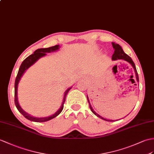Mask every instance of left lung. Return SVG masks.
<instances>
[{
    "label": "left lung",
    "mask_w": 154,
    "mask_h": 154,
    "mask_svg": "<svg viewBox=\"0 0 154 154\" xmlns=\"http://www.w3.org/2000/svg\"><path fill=\"white\" fill-rule=\"evenodd\" d=\"M112 46H113V48H114V52L113 54L112 55V59L113 60H124L127 61V62H128V63H129L130 64H131V66H133V67L134 69V71H135V75H136V78H137V81H139V79H138V73H137V69H136V66L134 65V63L133 62V60L131 59V57L129 56H128L127 54H125L124 52V51H123L122 48L121 47V46L119 45L118 44H116L114 43V42H112ZM87 100H88V102L89 103V106H90V108L92 111V112L93 113L94 115H96L97 117H100V119H103V120H105V121H114V120H109V119H104V118H103L102 117H101L100 116H99L98 113H96L93 110V109H92V108L91 107V105L90 104V102H89L88 100V98L87 96Z\"/></svg>",
    "instance_id": "obj_1"
}]
</instances>
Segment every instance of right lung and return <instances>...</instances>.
<instances>
[{"label": "right lung", "mask_w": 154, "mask_h": 154, "mask_svg": "<svg viewBox=\"0 0 154 154\" xmlns=\"http://www.w3.org/2000/svg\"><path fill=\"white\" fill-rule=\"evenodd\" d=\"M59 48V45H56L54 46H51V47L49 48H39L36 50L34 52V53L33 54H31L30 56H29L27 58L23 60V62H22V63L21 64V66L20 67V69L18 71V73H17V75L16 78V81H15V85H14V88H15V91H14V102H15V105L16 106V108L17 109V110L22 114V115L26 118V119L30 120L31 121H34V122H45V121H47L51 120L53 118L56 117V116H58L59 114L62 112V111L63 108V104L65 103L66 101V96L68 93V92L70 91V89L71 88H69L67 89V90L66 91L65 94H64V97H63V102L62 106L61 108L57 111V112L53 114L52 116H50V117H32L30 115H29L26 112H25L21 108V107L19 105L18 101H17V85L19 83V81L20 80V79L22 76V75L23 74V73L25 72V71L26 69H27V68H29L31 66L33 65V64L37 62V61L41 58V57L44 56L46 55V52H53L57 51Z\"/></svg>", "instance_id": "right-lung-1"}]
</instances>
